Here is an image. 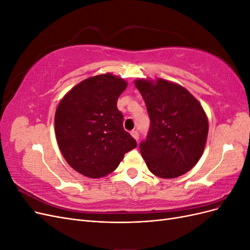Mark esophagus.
<instances>
[{
    "label": "esophagus",
    "instance_id": "obj_1",
    "mask_svg": "<svg viewBox=\"0 0 250 250\" xmlns=\"http://www.w3.org/2000/svg\"><path fill=\"white\" fill-rule=\"evenodd\" d=\"M131 135L135 139V140H139V131L138 130H132L131 131Z\"/></svg>",
    "mask_w": 250,
    "mask_h": 250
}]
</instances>
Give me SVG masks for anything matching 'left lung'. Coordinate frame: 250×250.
<instances>
[{"label":"left lung","mask_w":250,"mask_h":250,"mask_svg":"<svg viewBox=\"0 0 250 250\" xmlns=\"http://www.w3.org/2000/svg\"><path fill=\"white\" fill-rule=\"evenodd\" d=\"M150 118L147 138L140 144L150 172L175 178L190 171L201 157L208 122L200 103L176 83L158 79L135 81Z\"/></svg>","instance_id":"1"}]
</instances>
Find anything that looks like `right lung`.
Wrapping results in <instances>:
<instances>
[{
	"label": "right lung",
	"mask_w": 250,
	"mask_h": 250,
	"mask_svg": "<svg viewBox=\"0 0 250 250\" xmlns=\"http://www.w3.org/2000/svg\"><path fill=\"white\" fill-rule=\"evenodd\" d=\"M127 86L111 74L83 80L60 101L55 133L60 151L71 167L90 178L115 171L137 142L124 130L117 101Z\"/></svg>",
	"instance_id": "obj_1"
}]
</instances>
